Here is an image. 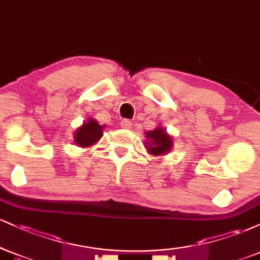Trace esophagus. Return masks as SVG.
Listing matches in <instances>:
<instances>
[{
  "label": "esophagus",
  "mask_w": 260,
  "mask_h": 260,
  "mask_svg": "<svg viewBox=\"0 0 260 260\" xmlns=\"http://www.w3.org/2000/svg\"><path fill=\"white\" fill-rule=\"evenodd\" d=\"M121 127L124 128V129H131V128H132V122L129 120L121 121Z\"/></svg>",
  "instance_id": "34e87169"
}]
</instances>
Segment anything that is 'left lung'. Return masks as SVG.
Wrapping results in <instances>:
<instances>
[{"label":"left lung","mask_w":260,"mask_h":260,"mask_svg":"<svg viewBox=\"0 0 260 260\" xmlns=\"http://www.w3.org/2000/svg\"><path fill=\"white\" fill-rule=\"evenodd\" d=\"M144 147L148 154L153 156H164L168 155L174 148V138L166 132V129L159 123L154 129L145 132Z\"/></svg>","instance_id":"obj_1"}]
</instances>
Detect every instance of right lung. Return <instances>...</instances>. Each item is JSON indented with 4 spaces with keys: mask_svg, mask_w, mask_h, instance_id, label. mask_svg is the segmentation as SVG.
I'll list each match as a JSON object with an SVG mask.
<instances>
[{
    "mask_svg": "<svg viewBox=\"0 0 260 260\" xmlns=\"http://www.w3.org/2000/svg\"><path fill=\"white\" fill-rule=\"evenodd\" d=\"M105 124L100 126L95 118H88L80 127L74 131L73 142L80 148H91L92 145L99 142L103 137V131L105 129Z\"/></svg>",
    "mask_w": 260,
    "mask_h": 260,
    "instance_id": "right-lung-1",
    "label": "right lung"
}]
</instances>
